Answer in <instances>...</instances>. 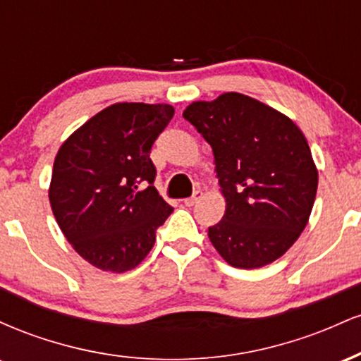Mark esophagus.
<instances>
[{
    "mask_svg": "<svg viewBox=\"0 0 361 361\" xmlns=\"http://www.w3.org/2000/svg\"><path fill=\"white\" fill-rule=\"evenodd\" d=\"M200 198H202V192H200V190H197V192H195V193L192 195V197H190V198H185L183 204H185L186 207H193L195 204H197L198 200H200Z\"/></svg>",
    "mask_w": 361,
    "mask_h": 361,
    "instance_id": "obj_1",
    "label": "esophagus"
}]
</instances>
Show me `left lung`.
<instances>
[{
    "label": "left lung",
    "instance_id": "left-lung-1",
    "mask_svg": "<svg viewBox=\"0 0 361 361\" xmlns=\"http://www.w3.org/2000/svg\"><path fill=\"white\" fill-rule=\"evenodd\" d=\"M183 117L210 144L226 200L209 239L231 267L252 270L290 250L307 226L317 168L292 118L243 93L193 102Z\"/></svg>",
    "mask_w": 361,
    "mask_h": 361
}]
</instances>
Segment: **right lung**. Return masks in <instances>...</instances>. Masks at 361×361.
<instances>
[{"mask_svg": "<svg viewBox=\"0 0 361 361\" xmlns=\"http://www.w3.org/2000/svg\"><path fill=\"white\" fill-rule=\"evenodd\" d=\"M173 115L168 103H114L57 151L49 186L54 217L74 251L103 271L137 267L173 212L152 185L149 157Z\"/></svg>", "mask_w": 361, "mask_h": 361, "instance_id": "add662e5", "label": "right lung"}]
</instances>
